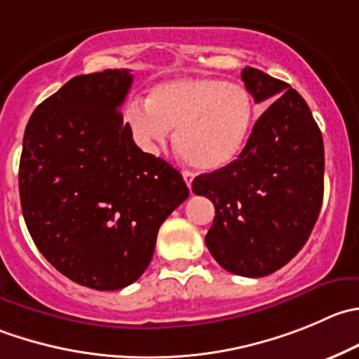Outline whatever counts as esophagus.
Listing matches in <instances>:
<instances>
[{"label": "esophagus", "instance_id": "obj_1", "mask_svg": "<svg viewBox=\"0 0 359 359\" xmlns=\"http://www.w3.org/2000/svg\"><path fill=\"white\" fill-rule=\"evenodd\" d=\"M182 177H184V180H186V184H187V187H189L191 189V184H193V173L191 172H187V170H184L182 172Z\"/></svg>", "mask_w": 359, "mask_h": 359}]
</instances>
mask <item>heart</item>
Masks as SVG:
<instances>
[{
    "mask_svg": "<svg viewBox=\"0 0 359 359\" xmlns=\"http://www.w3.org/2000/svg\"><path fill=\"white\" fill-rule=\"evenodd\" d=\"M128 126L138 144L156 149L175 131L180 158L201 172L231 165L249 140L254 103L240 83L182 76L152 87L147 107L130 105Z\"/></svg>",
    "mask_w": 359,
    "mask_h": 359,
    "instance_id": "obj_1",
    "label": "heart"
}]
</instances>
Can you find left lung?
I'll use <instances>...</instances> for the list:
<instances>
[{
	"instance_id": "obj_1",
	"label": "left lung",
	"mask_w": 359,
	"mask_h": 359,
	"mask_svg": "<svg viewBox=\"0 0 359 359\" xmlns=\"http://www.w3.org/2000/svg\"><path fill=\"white\" fill-rule=\"evenodd\" d=\"M254 102L276 98L256 121L238 159L193 180L215 217L205 236L224 270L264 277L293 259L318 221L325 193V145L305 100L290 83L242 69Z\"/></svg>"
}]
</instances>
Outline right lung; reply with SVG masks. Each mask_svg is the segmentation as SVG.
I'll list each match as a JSON object with an SVG mask.
<instances>
[{"label":"right lung","instance_id":"obj_1","mask_svg":"<svg viewBox=\"0 0 359 359\" xmlns=\"http://www.w3.org/2000/svg\"><path fill=\"white\" fill-rule=\"evenodd\" d=\"M130 69L79 75L36 107L24 131L19 193L45 259L80 286L133 284L165 219L189 196L182 175L137 147L121 105Z\"/></svg>","mask_w":359,"mask_h":359}]
</instances>
